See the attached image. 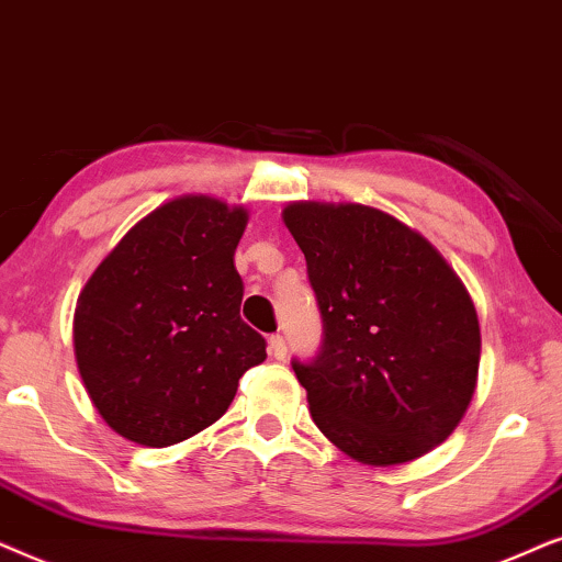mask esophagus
<instances>
[{"label":"esophagus","mask_w":562,"mask_h":562,"mask_svg":"<svg viewBox=\"0 0 562 562\" xmlns=\"http://www.w3.org/2000/svg\"><path fill=\"white\" fill-rule=\"evenodd\" d=\"M269 355L274 359H285L288 357V341L282 334H272L269 336Z\"/></svg>","instance_id":"34e87169"}]
</instances>
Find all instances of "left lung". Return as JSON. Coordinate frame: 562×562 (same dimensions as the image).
I'll list each match as a JSON object with an SVG mask.
<instances>
[{"instance_id":"8db88e82","label":"left lung","mask_w":562,"mask_h":562,"mask_svg":"<svg viewBox=\"0 0 562 562\" xmlns=\"http://www.w3.org/2000/svg\"><path fill=\"white\" fill-rule=\"evenodd\" d=\"M324 341L293 359L311 416L349 458L398 465L442 445L473 401L481 326L434 246L368 205L290 203Z\"/></svg>"}]
</instances>
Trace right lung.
I'll list each match as a JSON object with an SVG mask.
<instances>
[{
	"label": "right lung",
	"mask_w": 562,
	"mask_h": 562,
	"mask_svg": "<svg viewBox=\"0 0 562 562\" xmlns=\"http://www.w3.org/2000/svg\"><path fill=\"white\" fill-rule=\"evenodd\" d=\"M246 221L205 194L169 200L120 238L74 313L79 375L120 437L169 447L218 422L267 359L234 267Z\"/></svg>",
	"instance_id": "add662e5"
}]
</instances>
